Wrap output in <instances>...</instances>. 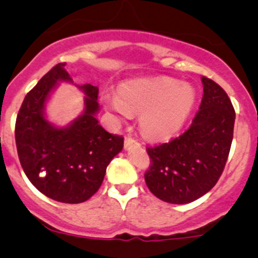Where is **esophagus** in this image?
<instances>
[{"mask_svg":"<svg viewBox=\"0 0 258 258\" xmlns=\"http://www.w3.org/2000/svg\"><path fill=\"white\" fill-rule=\"evenodd\" d=\"M136 145H140V144L136 141V140L132 139L131 136H127L126 139H124V148H126V150H128V148H131L132 146H136Z\"/></svg>","mask_w":258,"mask_h":258,"instance_id":"obj_1","label":"esophagus"}]
</instances>
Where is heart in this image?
I'll return each mask as SVG.
<instances>
[{
  "mask_svg": "<svg viewBox=\"0 0 258 258\" xmlns=\"http://www.w3.org/2000/svg\"><path fill=\"white\" fill-rule=\"evenodd\" d=\"M196 92L188 83L170 77L123 82L117 92L105 95V103L119 118L140 114V127L152 140H165L182 128L194 110Z\"/></svg>",
  "mask_w": 258,
  "mask_h": 258,
  "instance_id": "obj_1",
  "label": "heart"
}]
</instances>
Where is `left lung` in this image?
<instances>
[{"label": "left lung", "instance_id": "obj_1", "mask_svg": "<svg viewBox=\"0 0 258 258\" xmlns=\"http://www.w3.org/2000/svg\"><path fill=\"white\" fill-rule=\"evenodd\" d=\"M200 110L186 131L167 144L147 147L151 165L145 173L148 189L168 204L200 199L221 177L233 139L236 113L220 85L202 77Z\"/></svg>", "mask_w": 258, "mask_h": 258}]
</instances>
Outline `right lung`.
<instances>
[{
	"mask_svg": "<svg viewBox=\"0 0 258 258\" xmlns=\"http://www.w3.org/2000/svg\"><path fill=\"white\" fill-rule=\"evenodd\" d=\"M58 63L26 95L15 126L21 166L31 183L45 196L63 204H81L102 184L106 168L123 148V137L98 124V87L81 86L85 111L70 126L57 128L45 117V103L58 81L72 82Z\"/></svg>",
	"mask_w": 258,
	"mask_h": 258,
	"instance_id": "1",
	"label": "right lung"
}]
</instances>
